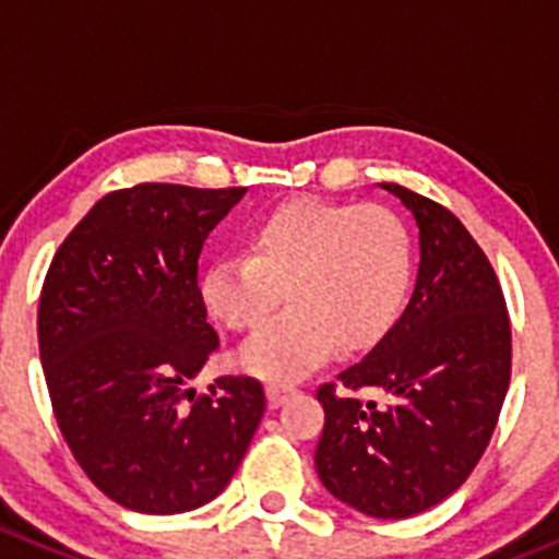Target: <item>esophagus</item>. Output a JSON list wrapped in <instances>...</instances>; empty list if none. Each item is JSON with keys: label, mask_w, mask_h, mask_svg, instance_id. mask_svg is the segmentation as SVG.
<instances>
[{"label": "esophagus", "mask_w": 559, "mask_h": 559, "mask_svg": "<svg viewBox=\"0 0 559 559\" xmlns=\"http://www.w3.org/2000/svg\"><path fill=\"white\" fill-rule=\"evenodd\" d=\"M295 394V385L289 383H270L267 385V403L270 408H278V405H284L286 400Z\"/></svg>", "instance_id": "1"}]
</instances>
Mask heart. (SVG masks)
<instances>
[{
  "label": "heart",
  "mask_w": 559,
  "mask_h": 559,
  "mask_svg": "<svg viewBox=\"0 0 559 559\" xmlns=\"http://www.w3.org/2000/svg\"><path fill=\"white\" fill-rule=\"evenodd\" d=\"M414 281V239L378 203L295 198L250 226V253L215 255L201 278L206 311L228 331H259L283 302L293 309L245 342L237 364L295 380L338 350H364L403 311Z\"/></svg>",
  "instance_id": "heart-1"
}]
</instances>
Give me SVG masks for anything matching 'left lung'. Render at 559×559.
Instances as JSON below:
<instances>
[{
    "label": "left lung",
    "mask_w": 559,
    "mask_h": 559,
    "mask_svg": "<svg viewBox=\"0 0 559 559\" xmlns=\"http://www.w3.org/2000/svg\"><path fill=\"white\" fill-rule=\"evenodd\" d=\"M419 226V273L400 320L317 389L322 485L372 519H411L455 493L483 457L510 385L508 304L488 255L450 209L383 185ZM383 390L385 406L364 401Z\"/></svg>",
    "instance_id": "1"
}]
</instances>
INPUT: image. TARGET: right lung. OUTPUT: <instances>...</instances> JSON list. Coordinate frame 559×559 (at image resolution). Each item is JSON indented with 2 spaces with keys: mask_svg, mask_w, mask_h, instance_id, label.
Segmentation results:
<instances>
[{
  "mask_svg": "<svg viewBox=\"0 0 559 559\" xmlns=\"http://www.w3.org/2000/svg\"><path fill=\"white\" fill-rule=\"evenodd\" d=\"M245 192L115 190L49 264L38 344L51 411L82 472L121 508L174 515L212 502L267 408L248 374H223L201 397L187 385L221 344L198 259Z\"/></svg>",
  "mask_w": 559,
  "mask_h": 559,
  "instance_id": "1",
  "label": "right lung"
}]
</instances>
